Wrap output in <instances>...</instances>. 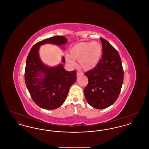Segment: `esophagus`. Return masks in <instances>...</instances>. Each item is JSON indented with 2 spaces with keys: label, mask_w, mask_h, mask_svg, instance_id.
<instances>
[{
  "label": "esophagus",
  "mask_w": 149,
  "mask_h": 149,
  "mask_svg": "<svg viewBox=\"0 0 149 149\" xmlns=\"http://www.w3.org/2000/svg\"><path fill=\"white\" fill-rule=\"evenodd\" d=\"M77 77L81 76V75H83V72H80V71H78L77 73Z\"/></svg>",
  "instance_id": "obj_1"
}]
</instances>
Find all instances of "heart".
<instances>
[{"label":"heart","mask_w":149,"mask_h":149,"mask_svg":"<svg viewBox=\"0 0 149 149\" xmlns=\"http://www.w3.org/2000/svg\"><path fill=\"white\" fill-rule=\"evenodd\" d=\"M70 57L67 61L74 64L79 61V65L84 70H89L99 63L102 55V46L98 42H82L73 45L69 50Z\"/></svg>","instance_id":"heart-1"}]
</instances>
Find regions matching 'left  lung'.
<instances>
[{"instance_id":"left-lung-1","label":"left lung","mask_w":149,"mask_h":149,"mask_svg":"<svg viewBox=\"0 0 149 149\" xmlns=\"http://www.w3.org/2000/svg\"><path fill=\"white\" fill-rule=\"evenodd\" d=\"M103 54L99 63L85 72L88 84L84 93L88 103L97 109L112 105L117 99L123 81V69L118 51L100 38Z\"/></svg>"}]
</instances>
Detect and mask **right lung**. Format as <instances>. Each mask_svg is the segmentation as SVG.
<instances>
[{"mask_svg":"<svg viewBox=\"0 0 149 149\" xmlns=\"http://www.w3.org/2000/svg\"><path fill=\"white\" fill-rule=\"evenodd\" d=\"M67 42L64 36H60L45 39L33 46L27 58L26 85L34 102L43 109H55L64 103L70 86L77 80V72L66 71L62 64L53 68L45 65L38 56L40 46L48 43L61 46ZM63 63H65L64 57Z\"/></svg>","mask_w":149,"mask_h":149,"instance_id":"1","label":"right lung"}]
</instances>
